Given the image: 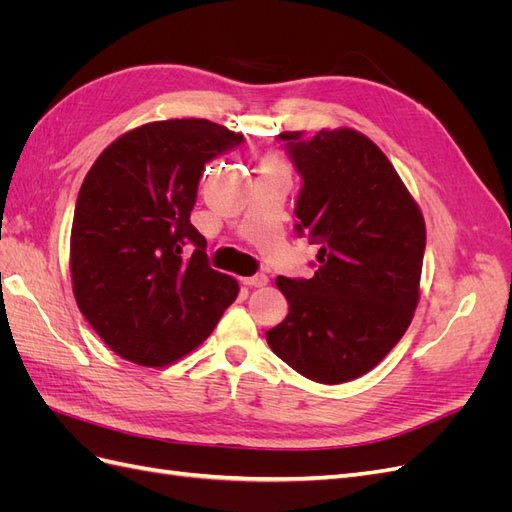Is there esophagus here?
Wrapping results in <instances>:
<instances>
[{
    "label": "esophagus",
    "instance_id": "esophagus-1",
    "mask_svg": "<svg viewBox=\"0 0 512 512\" xmlns=\"http://www.w3.org/2000/svg\"><path fill=\"white\" fill-rule=\"evenodd\" d=\"M243 284H245V286H252V288H262V286L269 284V277H267L265 273H256V275L245 277Z\"/></svg>",
    "mask_w": 512,
    "mask_h": 512
}]
</instances>
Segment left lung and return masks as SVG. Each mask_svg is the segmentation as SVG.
Listing matches in <instances>:
<instances>
[{"instance_id": "1", "label": "left lung", "mask_w": 512, "mask_h": 512, "mask_svg": "<svg viewBox=\"0 0 512 512\" xmlns=\"http://www.w3.org/2000/svg\"><path fill=\"white\" fill-rule=\"evenodd\" d=\"M277 138L303 179L294 230L320 250L312 280H275L290 307L267 342L301 376L342 384L374 369L410 327L425 220L365 134L339 128Z\"/></svg>"}]
</instances>
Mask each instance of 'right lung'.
Returning <instances> with one entry per match:
<instances>
[{"label":"right lung","mask_w":512,"mask_h":512,"mask_svg":"<svg viewBox=\"0 0 512 512\" xmlns=\"http://www.w3.org/2000/svg\"><path fill=\"white\" fill-rule=\"evenodd\" d=\"M241 143L207 119L153 121L89 168L72 220V290L91 329L126 361L181 359L237 299V280L209 267L190 213L205 164Z\"/></svg>","instance_id":"1"}]
</instances>
